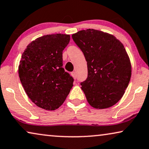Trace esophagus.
Here are the masks:
<instances>
[{
	"label": "esophagus",
	"mask_w": 149,
	"mask_h": 149,
	"mask_svg": "<svg viewBox=\"0 0 149 149\" xmlns=\"http://www.w3.org/2000/svg\"><path fill=\"white\" fill-rule=\"evenodd\" d=\"M71 75H72V77L73 78H74V79H76V77H77L76 72H71Z\"/></svg>",
	"instance_id": "1"
}]
</instances>
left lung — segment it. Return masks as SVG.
Returning <instances> with one entry per match:
<instances>
[{"instance_id":"left-lung-1","label":"left lung","mask_w":149,"mask_h":149,"mask_svg":"<svg viewBox=\"0 0 149 149\" xmlns=\"http://www.w3.org/2000/svg\"><path fill=\"white\" fill-rule=\"evenodd\" d=\"M72 38L87 62L88 77L81 89L96 109L113 106L124 95L130 81V60L115 36L99 30H81Z\"/></svg>"}]
</instances>
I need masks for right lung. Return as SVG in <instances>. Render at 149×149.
<instances>
[{
	"label": "right lung",
	"instance_id": "1",
	"mask_svg": "<svg viewBox=\"0 0 149 149\" xmlns=\"http://www.w3.org/2000/svg\"><path fill=\"white\" fill-rule=\"evenodd\" d=\"M66 34H52L31 42L23 52L19 76L29 98L41 108L55 110L69 94L74 79L62 67Z\"/></svg>",
	"mask_w": 149,
	"mask_h": 149
}]
</instances>
